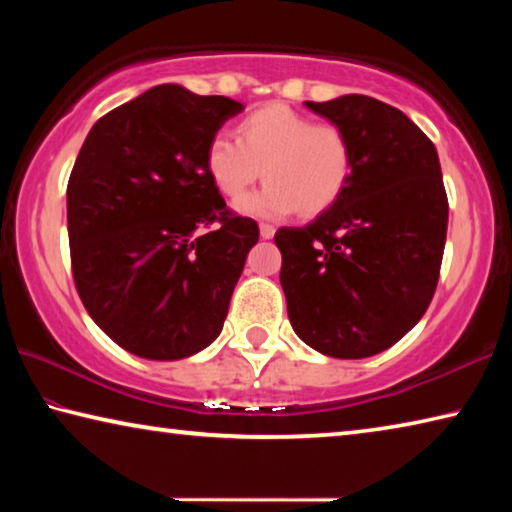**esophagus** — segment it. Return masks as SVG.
<instances>
[{
  "label": "esophagus",
  "mask_w": 512,
  "mask_h": 512,
  "mask_svg": "<svg viewBox=\"0 0 512 512\" xmlns=\"http://www.w3.org/2000/svg\"><path fill=\"white\" fill-rule=\"evenodd\" d=\"M259 235H262V239H273L275 228H273V225H268V223H262V225H259Z\"/></svg>",
  "instance_id": "obj_1"
}]
</instances>
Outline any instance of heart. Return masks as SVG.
<instances>
[{
	"label": "heart",
	"instance_id": "obj_1",
	"mask_svg": "<svg viewBox=\"0 0 512 512\" xmlns=\"http://www.w3.org/2000/svg\"><path fill=\"white\" fill-rule=\"evenodd\" d=\"M237 142L216 137L207 146L205 167L214 187L239 201L259 178L268 183L237 203L241 214L282 219L305 212L320 214L339 201L352 171L350 142L339 126L314 124L282 103L250 112L237 124Z\"/></svg>",
	"mask_w": 512,
	"mask_h": 512
}]
</instances>
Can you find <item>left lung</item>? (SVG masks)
<instances>
[{
  "mask_svg": "<svg viewBox=\"0 0 512 512\" xmlns=\"http://www.w3.org/2000/svg\"><path fill=\"white\" fill-rule=\"evenodd\" d=\"M305 106L339 126L352 171L339 201L280 228V284L293 332L334 359L391 348L424 316L447 239L436 146L388 103L363 94Z\"/></svg>",
  "mask_w": 512,
  "mask_h": 512,
  "instance_id": "obj_1",
  "label": "left lung"
}]
</instances>
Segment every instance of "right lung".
Here are the masks:
<instances>
[{"mask_svg": "<svg viewBox=\"0 0 512 512\" xmlns=\"http://www.w3.org/2000/svg\"><path fill=\"white\" fill-rule=\"evenodd\" d=\"M241 110L235 99L155 85L103 115L74 162L76 291L94 323L137 357L178 361L221 334L259 228L228 212L205 155Z\"/></svg>", "mask_w": 512, "mask_h": 512, "instance_id": "add662e5", "label": "right lung"}]
</instances>
